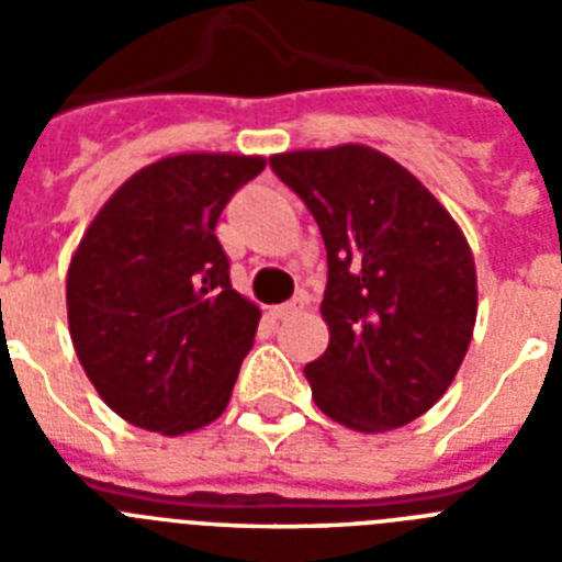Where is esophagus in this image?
Listing matches in <instances>:
<instances>
[{
	"instance_id": "1",
	"label": "esophagus",
	"mask_w": 562,
	"mask_h": 562,
	"mask_svg": "<svg viewBox=\"0 0 562 562\" xmlns=\"http://www.w3.org/2000/svg\"><path fill=\"white\" fill-rule=\"evenodd\" d=\"M304 310V297H292V301H286V304L281 306H272V317H278V321H286V317L297 315V312Z\"/></svg>"
}]
</instances>
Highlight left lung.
<instances>
[{
    "label": "left lung",
    "mask_w": 562,
    "mask_h": 562,
    "mask_svg": "<svg viewBox=\"0 0 562 562\" xmlns=\"http://www.w3.org/2000/svg\"><path fill=\"white\" fill-rule=\"evenodd\" d=\"M326 245L329 349L304 369L317 408L362 434L402 428L448 391L475 326V265L434 193L385 154L270 157Z\"/></svg>",
    "instance_id": "obj_1"
}]
</instances>
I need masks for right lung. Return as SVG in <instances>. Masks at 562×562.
<instances>
[{
  "mask_svg": "<svg viewBox=\"0 0 562 562\" xmlns=\"http://www.w3.org/2000/svg\"><path fill=\"white\" fill-rule=\"evenodd\" d=\"M261 157L177 154L123 182L67 272L83 371L137 428L180 436L227 408L258 312L231 284L216 222Z\"/></svg>",
  "mask_w": 562,
  "mask_h": 562,
  "instance_id": "add662e5",
  "label": "right lung"
}]
</instances>
